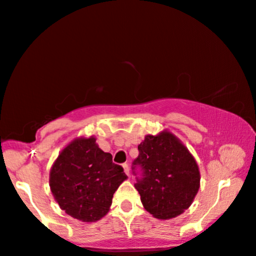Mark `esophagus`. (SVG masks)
<instances>
[{
	"label": "esophagus",
	"mask_w": 256,
	"mask_h": 256,
	"mask_svg": "<svg viewBox=\"0 0 256 256\" xmlns=\"http://www.w3.org/2000/svg\"><path fill=\"white\" fill-rule=\"evenodd\" d=\"M122 168H124V172L126 173V174H130V168H128V164H122Z\"/></svg>",
	"instance_id": "obj_1"
}]
</instances>
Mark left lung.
<instances>
[{"label":"left lung","mask_w":256,"mask_h":256,"mask_svg":"<svg viewBox=\"0 0 256 256\" xmlns=\"http://www.w3.org/2000/svg\"><path fill=\"white\" fill-rule=\"evenodd\" d=\"M132 164L140 170L134 187L144 208L158 219H172L188 208L200 186L196 159L176 137L165 131L146 136Z\"/></svg>","instance_id":"8db88e82"}]
</instances>
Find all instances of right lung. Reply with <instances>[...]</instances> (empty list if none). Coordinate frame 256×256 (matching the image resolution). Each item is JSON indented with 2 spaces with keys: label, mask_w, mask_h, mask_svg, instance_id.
Returning a JSON list of instances; mask_svg holds the SVG:
<instances>
[{
  "label": "right lung",
  "mask_w": 256,
  "mask_h": 256,
  "mask_svg": "<svg viewBox=\"0 0 256 256\" xmlns=\"http://www.w3.org/2000/svg\"><path fill=\"white\" fill-rule=\"evenodd\" d=\"M126 178L124 168L90 137L76 139L60 153L49 182L60 208L74 219L94 222L108 212L114 192Z\"/></svg>",
  "instance_id": "add662e5"
}]
</instances>
